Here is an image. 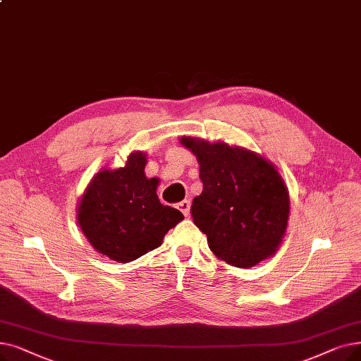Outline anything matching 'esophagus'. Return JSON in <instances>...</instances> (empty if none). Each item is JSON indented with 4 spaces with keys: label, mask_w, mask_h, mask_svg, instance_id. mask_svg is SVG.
<instances>
[{
    "label": "esophagus",
    "mask_w": 361,
    "mask_h": 361,
    "mask_svg": "<svg viewBox=\"0 0 361 361\" xmlns=\"http://www.w3.org/2000/svg\"><path fill=\"white\" fill-rule=\"evenodd\" d=\"M178 209L183 212L184 216H189V214H190V202L189 200H181L178 203Z\"/></svg>",
    "instance_id": "obj_1"
}]
</instances>
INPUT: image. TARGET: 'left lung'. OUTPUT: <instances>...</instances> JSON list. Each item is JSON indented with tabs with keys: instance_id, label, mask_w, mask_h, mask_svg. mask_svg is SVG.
I'll use <instances>...</instances> for the list:
<instances>
[{
	"instance_id": "obj_1",
	"label": "left lung",
	"mask_w": 361,
	"mask_h": 361,
	"mask_svg": "<svg viewBox=\"0 0 361 361\" xmlns=\"http://www.w3.org/2000/svg\"><path fill=\"white\" fill-rule=\"evenodd\" d=\"M197 158L203 190L192 216L209 249L234 267H254L276 254L289 219V192L271 162L223 142L181 137Z\"/></svg>"
}]
</instances>
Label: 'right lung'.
<instances>
[{
	"label": "right lung",
	"mask_w": 361,
	"mask_h": 361,
	"mask_svg": "<svg viewBox=\"0 0 361 361\" xmlns=\"http://www.w3.org/2000/svg\"><path fill=\"white\" fill-rule=\"evenodd\" d=\"M146 153L133 152L125 166L102 169L85 189L76 219L99 254L130 262L162 245L168 230L184 218L156 195L158 178L145 174Z\"/></svg>",
	"instance_id": "1"
}]
</instances>
